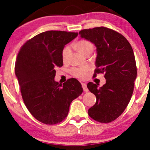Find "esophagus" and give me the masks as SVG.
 <instances>
[{
  "instance_id": "34e87169",
  "label": "esophagus",
  "mask_w": 150,
  "mask_h": 150,
  "mask_svg": "<svg viewBox=\"0 0 150 150\" xmlns=\"http://www.w3.org/2000/svg\"><path fill=\"white\" fill-rule=\"evenodd\" d=\"M82 87H83V89L84 92H88V88H87V85L86 83H83Z\"/></svg>"
}]
</instances>
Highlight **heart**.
<instances>
[{"label": "heart", "mask_w": 150, "mask_h": 150, "mask_svg": "<svg viewBox=\"0 0 150 150\" xmlns=\"http://www.w3.org/2000/svg\"><path fill=\"white\" fill-rule=\"evenodd\" d=\"M76 47L81 53L83 55L88 54V53H92L93 51V45L91 42L87 40H81L76 43ZM70 47L67 46L62 51V60L65 61L67 59L70 53ZM89 71V67L83 66L81 67H74L71 70L72 75L76 78L83 79L86 78L88 75V71Z\"/></svg>", "instance_id": "heart-1"}]
</instances>
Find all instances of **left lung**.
Returning <instances> with one entry per match:
<instances>
[{"label":"left lung","instance_id":"1","mask_svg":"<svg viewBox=\"0 0 150 150\" xmlns=\"http://www.w3.org/2000/svg\"><path fill=\"white\" fill-rule=\"evenodd\" d=\"M79 35L97 47L94 76L104 73L106 80L100 88L92 82L88 83V90L97 98L88 115L99 122H110L124 112L134 92L137 76L134 51L122 35L108 28L85 29Z\"/></svg>","mask_w":150,"mask_h":150}]
</instances>
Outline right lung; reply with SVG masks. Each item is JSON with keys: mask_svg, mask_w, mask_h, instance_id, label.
<instances>
[{"mask_svg": "<svg viewBox=\"0 0 150 150\" xmlns=\"http://www.w3.org/2000/svg\"><path fill=\"white\" fill-rule=\"evenodd\" d=\"M77 36L78 33L46 31L25 42L17 55L15 74L24 103L33 117L46 125L65 119L70 103L83 92L76 79L62 86L54 79L55 67L63 64L64 46Z\"/></svg>", "mask_w": 150, "mask_h": 150, "instance_id": "add662e5", "label": "right lung"}]
</instances>
